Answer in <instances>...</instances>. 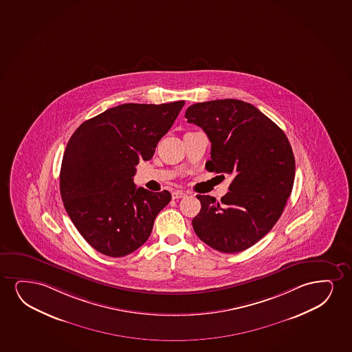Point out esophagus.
I'll return each instance as SVG.
<instances>
[{
	"instance_id": "1",
	"label": "esophagus",
	"mask_w": 352,
	"mask_h": 352,
	"mask_svg": "<svg viewBox=\"0 0 352 352\" xmlns=\"http://www.w3.org/2000/svg\"><path fill=\"white\" fill-rule=\"evenodd\" d=\"M184 197H186V193L184 191H174L172 193V198L173 199H179V198H184Z\"/></svg>"
}]
</instances>
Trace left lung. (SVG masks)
I'll return each instance as SVG.
<instances>
[{
	"instance_id": "1",
	"label": "left lung",
	"mask_w": 352,
	"mask_h": 352,
	"mask_svg": "<svg viewBox=\"0 0 352 352\" xmlns=\"http://www.w3.org/2000/svg\"><path fill=\"white\" fill-rule=\"evenodd\" d=\"M185 118L210 140L206 169L233 178L221 201L197 196L201 208L192 219L195 233L216 251H245L264 238L283 212L295 179L292 146L282 129L245 101L193 104Z\"/></svg>"
}]
</instances>
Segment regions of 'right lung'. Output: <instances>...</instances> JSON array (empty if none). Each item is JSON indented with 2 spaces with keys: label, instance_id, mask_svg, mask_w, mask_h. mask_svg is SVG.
<instances>
[{
  "label": "right lung",
  "instance_id": "obj_1",
  "mask_svg": "<svg viewBox=\"0 0 352 352\" xmlns=\"http://www.w3.org/2000/svg\"><path fill=\"white\" fill-rule=\"evenodd\" d=\"M184 104L116 106L81 124L69 140L60 197L78 233L96 251L128 256L151 236L172 195L138 188L133 178L138 162L153 157Z\"/></svg>",
  "mask_w": 352,
  "mask_h": 352
}]
</instances>
